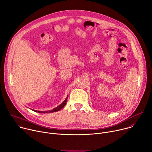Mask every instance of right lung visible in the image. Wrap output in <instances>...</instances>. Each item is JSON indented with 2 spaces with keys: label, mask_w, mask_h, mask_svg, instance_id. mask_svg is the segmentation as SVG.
<instances>
[{
  "label": "right lung",
  "mask_w": 152,
  "mask_h": 152,
  "mask_svg": "<svg viewBox=\"0 0 152 152\" xmlns=\"http://www.w3.org/2000/svg\"><path fill=\"white\" fill-rule=\"evenodd\" d=\"M67 102V97L66 99V100H65L61 104H59L58 106L55 107L54 109H53L52 110H50V111H37V110H33L34 111L36 112V113H42V114H46V113H54V112H57L58 111H60L62 108H63V107L66 104V103Z\"/></svg>",
  "instance_id": "right-lung-1"
}]
</instances>
